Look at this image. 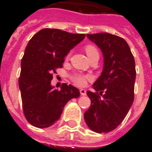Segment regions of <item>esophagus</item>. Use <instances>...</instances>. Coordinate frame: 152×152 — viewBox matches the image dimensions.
I'll use <instances>...</instances> for the list:
<instances>
[{"label": "esophagus", "mask_w": 152, "mask_h": 152, "mask_svg": "<svg viewBox=\"0 0 152 152\" xmlns=\"http://www.w3.org/2000/svg\"><path fill=\"white\" fill-rule=\"evenodd\" d=\"M80 94L83 96L86 95V90L85 89H80Z\"/></svg>", "instance_id": "34e87169"}]
</instances>
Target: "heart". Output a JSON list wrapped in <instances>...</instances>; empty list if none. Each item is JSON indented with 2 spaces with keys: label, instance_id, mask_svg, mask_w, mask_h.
I'll return each instance as SVG.
<instances>
[{
  "label": "heart",
  "instance_id": "1",
  "mask_svg": "<svg viewBox=\"0 0 152 152\" xmlns=\"http://www.w3.org/2000/svg\"><path fill=\"white\" fill-rule=\"evenodd\" d=\"M85 50H86V54H87V56L89 57V58H90L91 57L94 56V55H99L98 50L93 45H86ZM89 79V76H86V75H82V74H74L72 76V80L76 84V86H85L86 84L87 80Z\"/></svg>",
  "mask_w": 152,
  "mask_h": 152
}]
</instances>
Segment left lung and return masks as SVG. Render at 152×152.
Masks as SVG:
<instances>
[{
    "mask_svg": "<svg viewBox=\"0 0 152 152\" xmlns=\"http://www.w3.org/2000/svg\"><path fill=\"white\" fill-rule=\"evenodd\" d=\"M87 37L102 51L103 68L93 85L96 93L87 91L91 105L84 117L91 130L108 133L123 121L134 102L135 61L123 38L106 32L88 34Z\"/></svg>",
    "mask_w": 152,
    "mask_h": 152,
    "instance_id": "1",
    "label": "left lung"
}]
</instances>
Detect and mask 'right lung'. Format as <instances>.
I'll return each instance as SVG.
<instances>
[{"instance_id": "obj_1", "label": "right lung", "mask_w": 152, "mask_h": 152, "mask_svg": "<svg viewBox=\"0 0 152 152\" xmlns=\"http://www.w3.org/2000/svg\"><path fill=\"white\" fill-rule=\"evenodd\" d=\"M85 37V34L45 28L29 40L21 61L18 86L25 117L33 126L43 129L53 125L66 102L80 96L79 89L66 83L60 90L53 89L51 80L70 50Z\"/></svg>"}]
</instances>
